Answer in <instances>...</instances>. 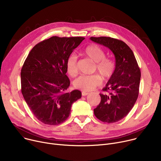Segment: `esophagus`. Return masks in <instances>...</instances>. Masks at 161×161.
I'll return each instance as SVG.
<instances>
[{"mask_svg": "<svg viewBox=\"0 0 161 161\" xmlns=\"http://www.w3.org/2000/svg\"><path fill=\"white\" fill-rule=\"evenodd\" d=\"M88 94H89L88 92H82V96H86V95H88Z\"/></svg>", "mask_w": 161, "mask_h": 161, "instance_id": "esophagus-1", "label": "esophagus"}]
</instances>
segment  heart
<instances>
[{
    "mask_svg": "<svg viewBox=\"0 0 161 161\" xmlns=\"http://www.w3.org/2000/svg\"><path fill=\"white\" fill-rule=\"evenodd\" d=\"M83 55L95 63V69L97 72L108 80L113 75L115 71V64L114 60L106 58L105 52L97 45L92 44L86 47L83 52ZM66 68L69 75L74 77L77 73V57L71 55L66 60ZM102 83L101 77L95 74L92 75H81L73 82L74 87L82 91L89 92L93 90Z\"/></svg>",
    "mask_w": 161,
    "mask_h": 161,
    "instance_id": "b5f03b06",
    "label": "heart"
}]
</instances>
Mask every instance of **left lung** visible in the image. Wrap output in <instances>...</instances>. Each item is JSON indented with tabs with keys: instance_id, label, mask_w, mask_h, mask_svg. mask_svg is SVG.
Wrapping results in <instances>:
<instances>
[{
	"instance_id": "1",
	"label": "left lung",
	"mask_w": 161,
	"mask_h": 161,
	"mask_svg": "<svg viewBox=\"0 0 161 161\" xmlns=\"http://www.w3.org/2000/svg\"><path fill=\"white\" fill-rule=\"evenodd\" d=\"M90 40L109 48L115 58V68L100 93L101 101L94 109V114L100 120L116 122L125 117L137 99L141 70L130 47L122 41L100 36Z\"/></svg>"
}]
</instances>
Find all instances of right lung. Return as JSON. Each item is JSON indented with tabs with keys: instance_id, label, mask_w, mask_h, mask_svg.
I'll use <instances>...</instances> for the list:
<instances>
[{
	"instance_id": "obj_1",
	"label": "right lung",
	"mask_w": 161,
	"mask_h": 161,
	"mask_svg": "<svg viewBox=\"0 0 161 161\" xmlns=\"http://www.w3.org/2000/svg\"><path fill=\"white\" fill-rule=\"evenodd\" d=\"M84 39L52 36L36 44L24 61L21 92L31 112L45 125L64 122L72 104L81 98L79 90L66 92L70 81L66 75V63Z\"/></svg>"
}]
</instances>
